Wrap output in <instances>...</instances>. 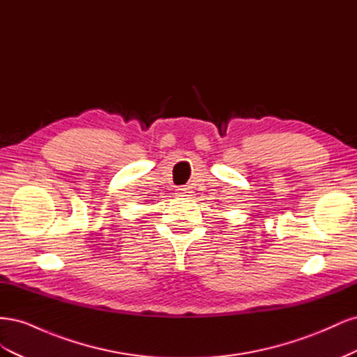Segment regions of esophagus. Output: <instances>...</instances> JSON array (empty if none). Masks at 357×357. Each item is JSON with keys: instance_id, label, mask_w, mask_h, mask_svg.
<instances>
[{"instance_id": "34e87169", "label": "esophagus", "mask_w": 357, "mask_h": 357, "mask_svg": "<svg viewBox=\"0 0 357 357\" xmlns=\"http://www.w3.org/2000/svg\"><path fill=\"white\" fill-rule=\"evenodd\" d=\"M178 190H180V192H181V193H186V190H188V189H186V188H180V189H178Z\"/></svg>"}]
</instances>
